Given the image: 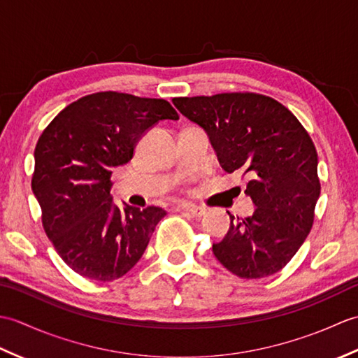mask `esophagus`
Returning <instances> with one entry per match:
<instances>
[{
  "instance_id": "esophagus-1",
  "label": "esophagus",
  "mask_w": 358,
  "mask_h": 358,
  "mask_svg": "<svg viewBox=\"0 0 358 358\" xmlns=\"http://www.w3.org/2000/svg\"><path fill=\"white\" fill-rule=\"evenodd\" d=\"M178 208H180L181 210H186L187 214H191L192 217H203L204 212H206L203 208L195 206V204H191V203H183V204H180Z\"/></svg>"
}]
</instances>
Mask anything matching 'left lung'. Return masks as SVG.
Returning <instances> with one entry per match:
<instances>
[{
    "instance_id": "obj_1",
    "label": "left lung",
    "mask_w": 358,
    "mask_h": 358,
    "mask_svg": "<svg viewBox=\"0 0 358 358\" xmlns=\"http://www.w3.org/2000/svg\"><path fill=\"white\" fill-rule=\"evenodd\" d=\"M173 104L208 132L226 172L240 171L255 204L246 218L231 215L229 231L212 252L240 278H263L291 262L314 223L320 196L317 150L294 113L252 92L180 96Z\"/></svg>"
}]
</instances>
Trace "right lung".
Returning <instances> with one entry per match:
<instances>
[{"mask_svg": "<svg viewBox=\"0 0 358 358\" xmlns=\"http://www.w3.org/2000/svg\"><path fill=\"white\" fill-rule=\"evenodd\" d=\"M169 101L96 92L67 106L44 129L35 148L32 191L43 227L72 271L113 281L146 250L166 210L112 203L110 175L131 162L136 143L162 120H178Z\"/></svg>", "mask_w": 358, "mask_h": 358, "instance_id": "1", "label": "right lung"}]
</instances>
